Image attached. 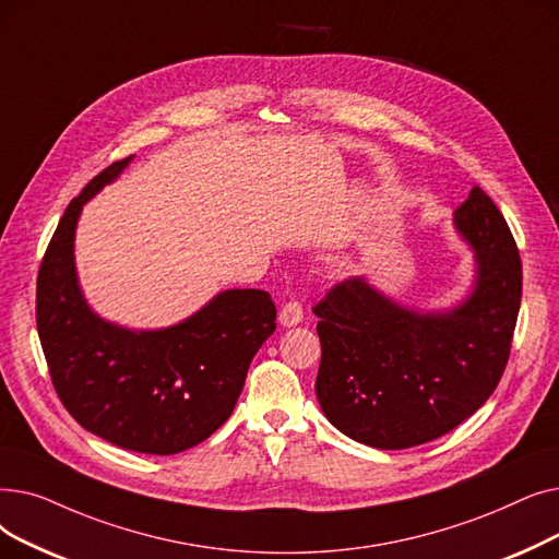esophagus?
Here are the masks:
<instances>
[{
    "label": "esophagus",
    "instance_id": "esophagus-1",
    "mask_svg": "<svg viewBox=\"0 0 559 559\" xmlns=\"http://www.w3.org/2000/svg\"><path fill=\"white\" fill-rule=\"evenodd\" d=\"M302 318H305V309H302V305L298 300H288V302L282 305V309H280V323L284 328H294V325L302 323Z\"/></svg>",
    "mask_w": 559,
    "mask_h": 559
}]
</instances>
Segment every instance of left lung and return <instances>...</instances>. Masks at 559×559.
Segmentation results:
<instances>
[{
  "label": "left lung",
  "instance_id": "8db88e82",
  "mask_svg": "<svg viewBox=\"0 0 559 559\" xmlns=\"http://www.w3.org/2000/svg\"><path fill=\"white\" fill-rule=\"evenodd\" d=\"M453 221L477 265L462 305L420 313L350 277L313 307L318 403L359 443L403 450L443 437L487 403L508 366L523 282L516 241L480 186Z\"/></svg>",
  "mask_w": 559,
  "mask_h": 559
}]
</instances>
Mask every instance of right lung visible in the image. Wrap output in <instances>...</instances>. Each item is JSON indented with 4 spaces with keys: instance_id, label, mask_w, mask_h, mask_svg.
<instances>
[{
    "instance_id": "obj_1",
    "label": "right lung",
    "mask_w": 559,
    "mask_h": 559,
    "mask_svg": "<svg viewBox=\"0 0 559 559\" xmlns=\"http://www.w3.org/2000/svg\"><path fill=\"white\" fill-rule=\"evenodd\" d=\"M131 158L104 168L68 204L38 271L36 325L51 384L84 430L136 453L175 455L231 416L277 309L265 290L229 288L179 325L152 332L91 311L74 271L76 221Z\"/></svg>"
}]
</instances>
